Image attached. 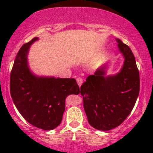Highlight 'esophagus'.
I'll list each match as a JSON object with an SVG mask.
<instances>
[{
	"mask_svg": "<svg viewBox=\"0 0 153 153\" xmlns=\"http://www.w3.org/2000/svg\"><path fill=\"white\" fill-rule=\"evenodd\" d=\"M76 81H77V83H78V86H81V84H83V79H82V78H81V77H78V78H77Z\"/></svg>",
	"mask_w": 153,
	"mask_h": 153,
	"instance_id": "1",
	"label": "esophagus"
}]
</instances>
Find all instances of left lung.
Returning a JSON list of instances; mask_svg holds the SVG:
<instances>
[{
	"mask_svg": "<svg viewBox=\"0 0 153 153\" xmlns=\"http://www.w3.org/2000/svg\"><path fill=\"white\" fill-rule=\"evenodd\" d=\"M116 41L125 59L121 70L104 76L105 67H102L89 75L81 86L89 124L98 130H110L122 124L139 94V72L133 53L121 40Z\"/></svg>",
	"mask_w": 153,
	"mask_h": 153,
	"instance_id": "1",
	"label": "left lung"
}]
</instances>
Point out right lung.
Here are the masks:
<instances>
[{
    "label": "right lung",
    "instance_id": "add662e5",
    "mask_svg": "<svg viewBox=\"0 0 153 153\" xmlns=\"http://www.w3.org/2000/svg\"><path fill=\"white\" fill-rule=\"evenodd\" d=\"M34 38L24 44L16 55L10 74V94L24 119L44 130L56 128L62 121L65 99L80 93L74 78L37 77L29 69L27 54Z\"/></svg>",
    "mask_w": 153,
    "mask_h": 153
}]
</instances>
